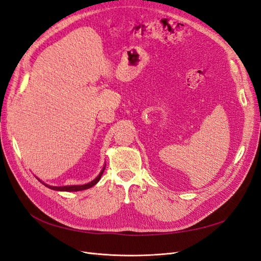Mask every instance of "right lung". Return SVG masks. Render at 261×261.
Returning <instances> with one entry per match:
<instances>
[{"label":"right lung","instance_id":"add662e5","mask_svg":"<svg viewBox=\"0 0 261 261\" xmlns=\"http://www.w3.org/2000/svg\"><path fill=\"white\" fill-rule=\"evenodd\" d=\"M105 169H106V167L102 169V171L100 172V174L94 178L92 181H90V183H88V184H85V185H73V186H61V187H58V186H50V185H46V184H44L43 181H41V183L43 184V185H45L46 187H49V188H51V189H53V191H61V192H78V191H84V189H87V188H90V187H92V186H94L96 185L98 181L100 180V178H101V176H102V174H103V171H105Z\"/></svg>","mask_w":261,"mask_h":261}]
</instances>
